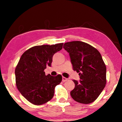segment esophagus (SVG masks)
<instances>
[{
  "mask_svg": "<svg viewBox=\"0 0 122 122\" xmlns=\"http://www.w3.org/2000/svg\"><path fill=\"white\" fill-rule=\"evenodd\" d=\"M68 79H67V78H66V77H62V81L63 82H65V81H66L67 80H68Z\"/></svg>",
  "mask_w": 122,
  "mask_h": 122,
  "instance_id": "1",
  "label": "esophagus"
}]
</instances>
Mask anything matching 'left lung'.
<instances>
[{
	"label": "left lung",
	"instance_id": "8db88e82",
	"mask_svg": "<svg viewBox=\"0 0 122 122\" xmlns=\"http://www.w3.org/2000/svg\"><path fill=\"white\" fill-rule=\"evenodd\" d=\"M63 48L69 53L73 70L80 76V82L73 80L75 87L70 92L71 97L79 103H92L106 84V66L100 53L81 41L66 42Z\"/></svg>",
	"mask_w": 122,
	"mask_h": 122
}]
</instances>
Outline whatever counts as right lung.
<instances>
[{
  "instance_id": "obj_1",
  "label": "right lung",
  "mask_w": 122,
  "mask_h": 122,
  "mask_svg": "<svg viewBox=\"0 0 122 122\" xmlns=\"http://www.w3.org/2000/svg\"><path fill=\"white\" fill-rule=\"evenodd\" d=\"M63 43L36 46L26 51L15 68L16 87L27 101L35 105L47 103L54 96V89L62 80L61 75H46L44 70L51 66L53 56Z\"/></svg>"
}]
</instances>
